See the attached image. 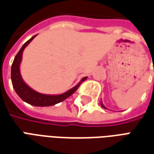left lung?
Here are the masks:
<instances>
[{"label": "left lung", "instance_id": "1", "mask_svg": "<svg viewBox=\"0 0 154 154\" xmlns=\"http://www.w3.org/2000/svg\"><path fill=\"white\" fill-rule=\"evenodd\" d=\"M100 106H101L103 107L104 109H106V107L104 106V105H103V104H102V102H100Z\"/></svg>", "mask_w": 154, "mask_h": 154}]
</instances>
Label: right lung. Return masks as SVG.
I'll return each instance as SVG.
<instances>
[{
    "label": "right lung",
    "mask_w": 154,
    "mask_h": 154,
    "mask_svg": "<svg viewBox=\"0 0 154 154\" xmlns=\"http://www.w3.org/2000/svg\"><path fill=\"white\" fill-rule=\"evenodd\" d=\"M35 36L36 35L33 36L30 39H29L26 43L24 44L20 50L19 51L18 54H16V56L15 57V59L13 61L11 66L12 85L19 97L29 105L35 106H54V105L59 103L65 99H67V97H70L72 94H73L77 90L80 84L87 79V77H83L80 82L72 87V89L60 95H46V94L39 93L38 91L33 90L31 87H29L22 79L20 71V65L22 60L23 51L28 46V44L35 38Z\"/></svg>",
    "instance_id": "1"
}]
</instances>
